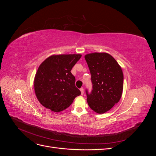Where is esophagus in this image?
<instances>
[{
    "instance_id": "obj_1",
    "label": "esophagus",
    "mask_w": 156,
    "mask_h": 156,
    "mask_svg": "<svg viewBox=\"0 0 156 156\" xmlns=\"http://www.w3.org/2000/svg\"><path fill=\"white\" fill-rule=\"evenodd\" d=\"M80 91H81V95H83V94H84V88H80Z\"/></svg>"
}]
</instances>
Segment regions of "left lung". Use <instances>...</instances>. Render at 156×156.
<instances>
[{
  "label": "left lung",
  "mask_w": 156,
  "mask_h": 156,
  "mask_svg": "<svg viewBox=\"0 0 156 156\" xmlns=\"http://www.w3.org/2000/svg\"><path fill=\"white\" fill-rule=\"evenodd\" d=\"M90 72L93 90L87 94V103L98 114L109 111L120 100L123 91L124 75L120 66L107 53L84 55Z\"/></svg>",
  "instance_id": "obj_1"
}]
</instances>
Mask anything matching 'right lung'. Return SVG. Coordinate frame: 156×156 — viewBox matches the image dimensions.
<instances>
[{"label": "right lung", "mask_w": 156, "mask_h": 156, "mask_svg": "<svg viewBox=\"0 0 156 156\" xmlns=\"http://www.w3.org/2000/svg\"><path fill=\"white\" fill-rule=\"evenodd\" d=\"M81 54L53 55L37 68L34 80L36 96L41 104L58 112L68 108L81 94L71 70Z\"/></svg>", "instance_id": "1"}]
</instances>
